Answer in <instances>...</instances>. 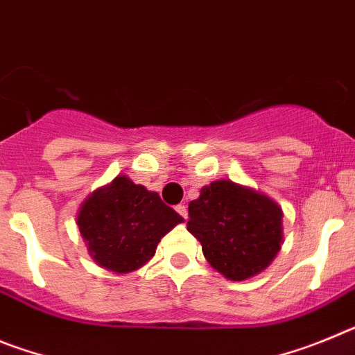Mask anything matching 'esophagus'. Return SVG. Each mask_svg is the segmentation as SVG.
<instances>
[{"mask_svg": "<svg viewBox=\"0 0 355 355\" xmlns=\"http://www.w3.org/2000/svg\"><path fill=\"white\" fill-rule=\"evenodd\" d=\"M175 211L180 213V215L183 216L184 220H187V215H188V211H187V206H184V205H178V206H175Z\"/></svg>", "mask_w": 355, "mask_h": 355, "instance_id": "esophagus-1", "label": "esophagus"}]
</instances>
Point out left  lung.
Here are the masks:
<instances>
[{"label":"left lung","instance_id":"8db88e82","mask_svg":"<svg viewBox=\"0 0 355 355\" xmlns=\"http://www.w3.org/2000/svg\"><path fill=\"white\" fill-rule=\"evenodd\" d=\"M187 229L215 270L243 281L265 270L281 249L283 211L250 188L215 181L188 205Z\"/></svg>","mask_w":355,"mask_h":355}]
</instances>
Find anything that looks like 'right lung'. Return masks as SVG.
Here are the masks:
<instances>
[{"label":"right lung","mask_w":355,"mask_h":355,"mask_svg":"<svg viewBox=\"0 0 355 355\" xmlns=\"http://www.w3.org/2000/svg\"><path fill=\"white\" fill-rule=\"evenodd\" d=\"M180 222L183 216L158 193L126 175L92 193L78 213L80 233L94 261L117 274L137 270L149 261L159 240Z\"/></svg>","instance_id":"add662e5"}]
</instances>
